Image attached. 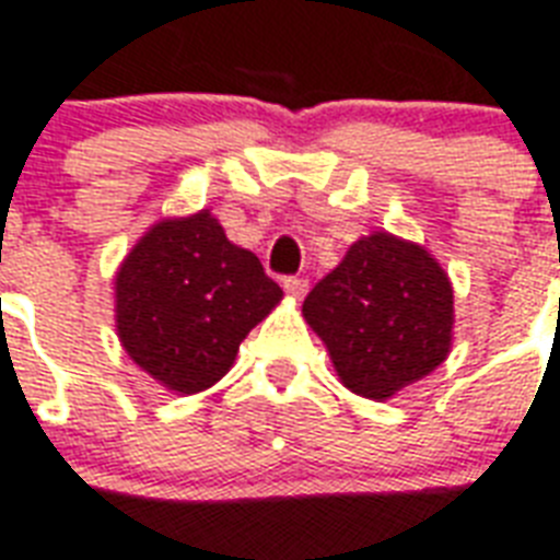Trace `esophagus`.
Here are the masks:
<instances>
[{
	"instance_id": "esophagus-1",
	"label": "esophagus",
	"mask_w": 560,
	"mask_h": 560,
	"mask_svg": "<svg viewBox=\"0 0 560 560\" xmlns=\"http://www.w3.org/2000/svg\"><path fill=\"white\" fill-rule=\"evenodd\" d=\"M284 293H288L290 299H302L305 293H308V279H296V276H290V279H284Z\"/></svg>"
}]
</instances>
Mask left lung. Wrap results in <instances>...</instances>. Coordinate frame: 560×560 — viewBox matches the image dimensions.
<instances>
[{
  "label": "left lung",
  "instance_id": "left-lung-1",
  "mask_svg": "<svg viewBox=\"0 0 560 560\" xmlns=\"http://www.w3.org/2000/svg\"><path fill=\"white\" fill-rule=\"evenodd\" d=\"M302 317L326 343L340 382L382 402L450 355L452 281L422 246L373 232L314 284Z\"/></svg>",
  "mask_w": 560,
  "mask_h": 560
}]
</instances>
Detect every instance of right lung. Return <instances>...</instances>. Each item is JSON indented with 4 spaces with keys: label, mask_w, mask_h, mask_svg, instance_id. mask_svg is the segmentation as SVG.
Segmentation results:
<instances>
[{
    "label": "right lung",
    "mask_w": 560,
    "mask_h": 560,
    "mask_svg": "<svg viewBox=\"0 0 560 560\" xmlns=\"http://www.w3.org/2000/svg\"><path fill=\"white\" fill-rule=\"evenodd\" d=\"M281 296L261 261L234 246L211 211L170 217L119 264V343L166 390L199 394L232 370L243 337Z\"/></svg>",
    "instance_id": "add662e5"
}]
</instances>
